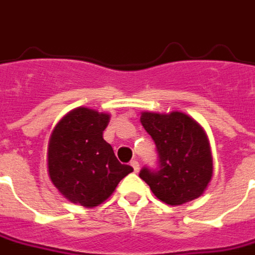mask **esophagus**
<instances>
[{"instance_id":"esophagus-1","label":"esophagus","mask_w":255,"mask_h":255,"mask_svg":"<svg viewBox=\"0 0 255 255\" xmlns=\"http://www.w3.org/2000/svg\"><path fill=\"white\" fill-rule=\"evenodd\" d=\"M131 167H132L135 172H138V171H139V163H138L136 160H132V161H131Z\"/></svg>"}]
</instances>
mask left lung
<instances>
[{"label":"left lung","instance_id":"1","mask_svg":"<svg viewBox=\"0 0 255 255\" xmlns=\"http://www.w3.org/2000/svg\"><path fill=\"white\" fill-rule=\"evenodd\" d=\"M140 124L154 140L160 158V170L139 172L153 195L170 206L200 197L214 171L210 140L202 126L182 112H142Z\"/></svg>","mask_w":255,"mask_h":255}]
</instances>
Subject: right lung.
<instances>
[{"instance_id": "add662e5", "label": "right lung", "mask_w": 255, "mask_h": 255, "mask_svg": "<svg viewBox=\"0 0 255 255\" xmlns=\"http://www.w3.org/2000/svg\"><path fill=\"white\" fill-rule=\"evenodd\" d=\"M109 122V113L80 106L53 127L48 140V175L69 202L97 207L133 171L117 160L113 147L103 139Z\"/></svg>"}]
</instances>
